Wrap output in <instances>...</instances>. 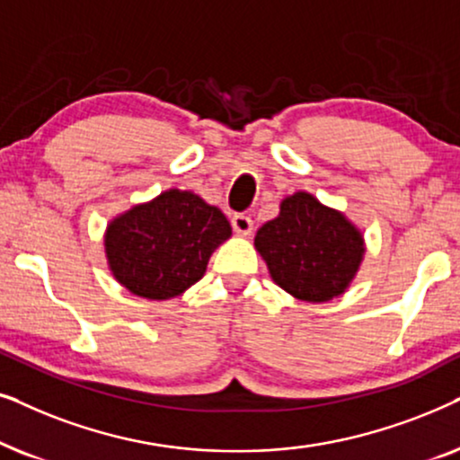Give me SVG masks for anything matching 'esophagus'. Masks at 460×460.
<instances>
[{"mask_svg": "<svg viewBox=\"0 0 460 460\" xmlns=\"http://www.w3.org/2000/svg\"><path fill=\"white\" fill-rule=\"evenodd\" d=\"M231 226H234L235 234L248 235L250 231H252V218L246 217V214H234V218H231Z\"/></svg>", "mask_w": 460, "mask_h": 460, "instance_id": "34e87169", "label": "esophagus"}]
</instances>
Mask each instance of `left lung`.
<instances>
[{
  "mask_svg": "<svg viewBox=\"0 0 460 460\" xmlns=\"http://www.w3.org/2000/svg\"><path fill=\"white\" fill-rule=\"evenodd\" d=\"M254 246L275 284L307 303L341 296L364 256L362 234L305 191L281 201L279 217L256 231Z\"/></svg>",
  "mask_w": 460,
  "mask_h": 460,
  "instance_id": "left-lung-1",
  "label": "left lung"
}]
</instances>
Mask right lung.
<instances>
[{"label":"right lung","instance_id":"obj_1","mask_svg":"<svg viewBox=\"0 0 460 460\" xmlns=\"http://www.w3.org/2000/svg\"><path fill=\"white\" fill-rule=\"evenodd\" d=\"M229 237L231 225L218 208L191 191L170 189L113 218L105 252L121 286L137 296L166 301L201 279L212 252Z\"/></svg>","mask_w":460,"mask_h":460}]
</instances>
